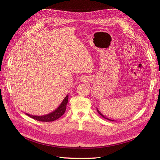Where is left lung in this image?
Instances as JSON below:
<instances>
[{"label":"left lung","instance_id":"1","mask_svg":"<svg viewBox=\"0 0 160 160\" xmlns=\"http://www.w3.org/2000/svg\"><path fill=\"white\" fill-rule=\"evenodd\" d=\"M97 111H98V112L99 113V115H101V116H102V117H103V118H104L105 119H108V120H109V121H111V122H113V120H112V119H109V118H106V117H105V116H104V115H103V114H101V113L100 112V111H99V110H98V109H97Z\"/></svg>","mask_w":160,"mask_h":160}]
</instances>
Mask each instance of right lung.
<instances>
[{
  "mask_svg": "<svg viewBox=\"0 0 160 160\" xmlns=\"http://www.w3.org/2000/svg\"><path fill=\"white\" fill-rule=\"evenodd\" d=\"M68 98L69 95H67L63 101H62L61 105L59 106L57 109H55L54 111H52L51 113H49L45 115L42 116H35V115H31L28 113H26L28 116H29L31 118L36 119L39 122H53L57 119L61 118V116L64 114L65 111L66 110V106L67 103H68Z\"/></svg>",
  "mask_w": 160,
  "mask_h": 160,
  "instance_id": "right-lung-1",
  "label": "right lung"
}]
</instances>
